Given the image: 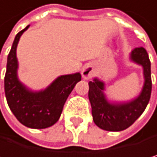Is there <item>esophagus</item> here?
I'll return each instance as SVG.
<instances>
[{"label": "esophagus", "mask_w": 157, "mask_h": 157, "mask_svg": "<svg viewBox=\"0 0 157 157\" xmlns=\"http://www.w3.org/2000/svg\"><path fill=\"white\" fill-rule=\"evenodd\" d=\"M94 75V68L91 65H86L82 70V76L84 79H90Z\"/></svg>", "instance_id": "1"}]
</instances>
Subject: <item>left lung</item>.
<instances>
[{"instance_id":"1","label":"left lung","mask_w":157,"mask_h":157,"mask_svg":"<svg viewBox=\"0 0 157 157\" xmlns=\"http://www.w3.org/2000/svg\"><path fill=\"white\" fill-rule=\"evenodd\" d=\"M130 58L142 66L144 85L137 98L123 104H110L104 93L105 84L97 78L88 83V99L91 105L92 117L95 124L102 130L118 132L131 126L145 110L152 92L151 62L146 50L142 47L132 51Z\"/></svg>"}]
</instances>
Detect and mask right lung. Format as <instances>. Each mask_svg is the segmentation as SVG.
Returning a JSON list of instances; mask_svg holds the SVG:
<instances>
[{"mask_svg":"<svg viewBox=\"0 0 157 157\" xmlns=\"http://www.w3.org/2000/svg\"><path fill=\"white\" fill-rule=\"evenodd\" d=\"M28 27L17 34L7 56L4 92L8 106L17 121L29 128L44 129L59 120L66 101L82 76L79 72L61 75L44 90H29L17 78L16 53L20 37Z\"/></svg>","mask_w":157,"mask_h":157,"instance_id":"add662e5","label":"right lung"}]
</instances>
